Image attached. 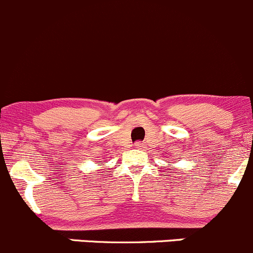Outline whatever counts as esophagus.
I'll return each mask as SVG.
<instances>
[{"mask_svg": "<svg viewBox=\"0 0 253 253\" xmlns=\"http://www.w3.org/2000/svg\"><path fill=\"white\" fill-rule=\"evenodd\" d=\"M134 147H136V148H138V149H142L144 147V143H143V142L138 141V142H136V143H134Z\"/></svg>", "mask_w": 253, "mask_h": 253, "instance_id": "34e87169", "label": "esophagus"}]
</instances>
